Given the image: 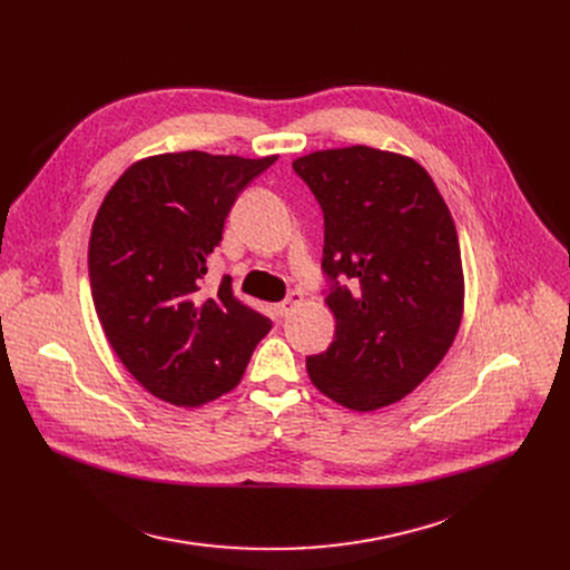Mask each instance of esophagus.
I'll return each instance as SVG.
<instances>
[{
  "label": "esophagus",
  "mask_w": 570,
  "mask_h": 570,
  "mask_svg": "<svg viewBox=\"0 0 570 570\" xmlns=\"http://www.w3.org/2000/svg\"><path fill=\"white\" fill-rule=\"evenodd\" d=\"M301 301H303V293H297V291H291L284 301L277 305V312H279V316H288L291 312H293V307L295 305H301Z\"/></svg>",
  "instance_id": "obj_1"
}]
</instances>
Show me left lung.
Listing matches in <instances>:
<instances>
[{
    "instance_id": "8db88e82",
    "label": "left lung",
    "mask_w": 570,
    "mask_h": 570,
    "mask_svg": "<svg viewBox=\"0 0 570 570\" xmlns=\"http://www.w3.org/2000/svg\"><path fill=\"white\" fill-rule=\"evenodd\" d=\"M293 170L323 209L321 267L335 314L333 344L307 357L309 379L355 411L393 404L460 331L464 275L451 209L421 164L367 145L312 153Z\"/></svg>"
}]
</instances>
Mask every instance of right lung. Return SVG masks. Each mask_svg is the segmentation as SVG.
<instances>
[{
    "label": "right lung",
    "mask_w": 570,
    "mask_h": 570,
    "mask_svg": "<svg viewBox=\"0 0 570 570\" xmlns=\"http://www.w3.org/2000/svg\"><path fill=\"white\" fill-rule=\"evenodd\" d=\"M277 157H149L106 194L89 235V286L122 365L177 406L217 400L243 379L273 321L237 301L230 277L205 291L237 196Z\"/></svg>",
    "instance_id": "obj_1"
}]
</instances>
